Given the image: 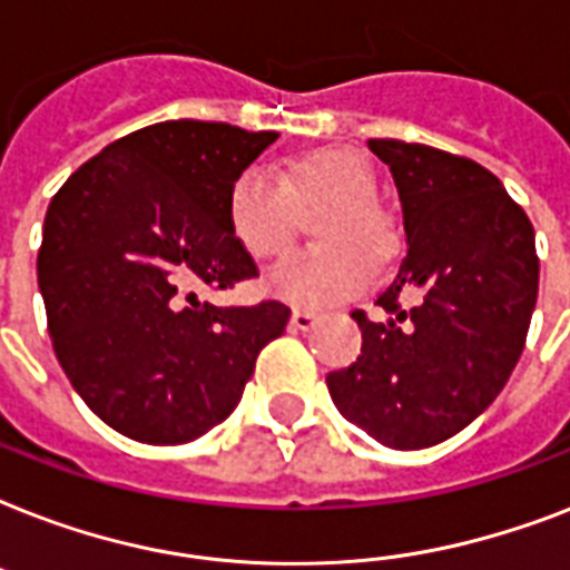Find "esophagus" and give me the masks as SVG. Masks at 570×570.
<instances>
[{"mask_svg": "<svg viewBox=\"0 0 570 570\" xmlns=\"http://www.w3.org/2000/svg\"><path fill=\"white\" fill-rule=\"evenodd\" d=\"M289 325H293L295 331H311L313 325H316V313L293 311V316H289Z\"/></svg>", "mask_w": 570, "mask_h": 570, "instance_id": "obj_1", "label": "esophagus"}]
</instances>
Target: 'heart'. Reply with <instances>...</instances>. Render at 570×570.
<instances>
[{
    "instance_id": "obj_1",
    "label": "heart",
    "mask_w": 570,
    "mask_h": 570,
    "mask_svg": "<svg viewBox=\"0 0 570 570\" xmlns=\"http://www.w3.org/2000/svg\"><path fill=\"white\" fill-rule=\"evenodd\" d=\"M375 174L352 150L325 147L286 165L281 180L266 165H248L233 177L224 215L230 236L254 259L284 254L295 227V206L331 200L316 218L320 248L281 259L266 277V293L295 307L346 302L373 281V263L393 250V227L373 204Z\"/></svg>"
}]
</instances>
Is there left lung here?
<instances>
[{"mask_svg": "<svg viewBox=\"0 0 570 570\" xmlns=\"http://www.w3.org/2000/svg\"><path fill=\"white\" fill-rule=\"evenodd\" d=\"M370 150L396 183L407 254L379 295L390 320L352 313L361 355L325 381L348 423L423 450L473 423L512 375L539 295L535 230L473 159L396 138H370ZM399 294L415 298L407 312Z\"/></svg>", "mask_w": 570, "mask_h": 570, "instance_id": "obj_1", "label": "left lung"}]
</instances>
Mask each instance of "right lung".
<instances>
[{"label": "right lung", "instance_id": "1", "mask_svg": "<svg viewBox=\"0 0 570 570\" xmlns=\"http://www.w3.org/2000/svg\"><path fill=\"white\" fill-rule=\"evenodd\" d=\"M277 132L165 120L102 147L47 209L38 286L52 348L85 405L141 443H186L233 414L289 307H215L257 266L224 200Z\"/></svg>", "mask_w": 570, "mask_h": 570}]
</instances>
